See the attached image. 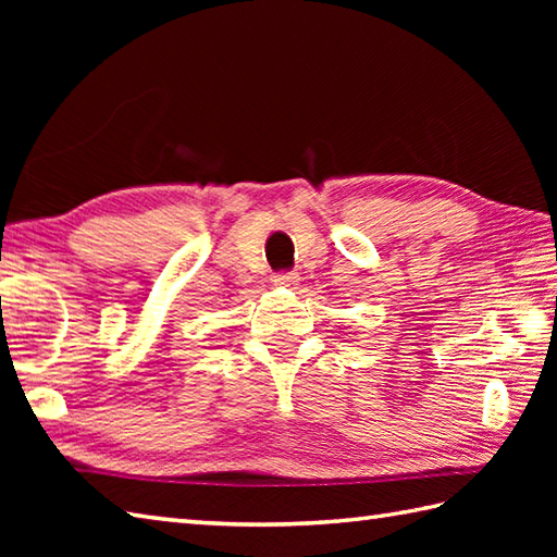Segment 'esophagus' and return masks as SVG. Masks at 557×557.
Segmentation results:
<instances>
[{
	"instance_id": "obj_1",
	"label": "esophagus",
	"mask_w": 557,
	"mask_h": 557,
	"mask_svg": "<svg viewBox=\"0 0 557 557\" xmlns=\"http://www.w3.org/2000/svg\"><path fill=\"white\" fill-rule=\"evenodd\" d=\"M297 282H299V272H294V270L277 272L275 275V285H280V287H294Z\"/></svg>"
}]
</instances>
